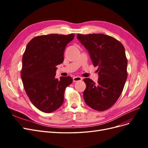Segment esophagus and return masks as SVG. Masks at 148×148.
<instances>
[{
    "instance_id": "34e87169",
    "label": "esophagus",
    "mask_w": 148,
    "mask_h": 148,
    "mask_svg": "<svg viewBox=\"0 0 148 148\" xmlns=\"http://www.w3.org/2000/svg\"><path fill=\"white\" fill-rule=\"evenodd\" d=\"M82 79L83 78L81 77H78V76H77V77H75L73 78V82H77L78 81H81Z\"/></svg>"
}]
</instances>
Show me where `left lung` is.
I'll return each instance as SVG.
<instances>
[{"label":"left lung","instance_id":"1","mask_svg":"<svg viewBox=\"0 0 148 148\" xmlns=\"http://www.w3.org/2000/svg\"><path fill=\"white\" fill-rule=\"evenodd\" d=\"M77 39L88 51L93 65L98 66L99 74L97 83L84 78V100L93 109L106 110L117 101L127 78L125 48L118 40L104 34H78Z\"/></svg>","mask_w":148,"mask_h":148}]
</instances>
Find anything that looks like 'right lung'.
Wrapping results in <instances>:
<instances>
[{
    "label": "right lung",
    "instance_id": "right-lung-1",
    "mask_svg": "<svg viewBox=\"0 0 148 148\" xmlns=\"http://www.w3.org/2000/svg\"><path fill=\"white\" fill-rule=\"evenodd\" d=\"M74 34H51L34 37L28 42L22 58L21 78L26 95L37 109L45 113L58 109L64 100L70 77L55 78L56 66L64 62L67 44Z\"/></svg>",
    "mask_w": 148,
    "mask_h": 148
}]
</instances>
